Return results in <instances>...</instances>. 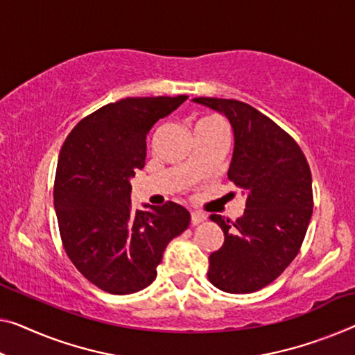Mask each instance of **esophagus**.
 Instances as JSON below:
<instances>
[{"label":"esophagus","mask_w":355,"mask_h":355,"mask_svg":"<svg viewBox=\"0 0 355 355\" xmlns=\"http://www.w3.org/2000/svg\"><path fill=\"white\" fill-rule=\"evenodd\" d=\"M204 220H205V215L202 214V211H191V223L193 225L202 223Z\"/></svg>","instance_id":"34e87169"}]
</instances>
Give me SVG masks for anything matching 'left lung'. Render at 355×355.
Here are the masks:
<instances>
[{"label": "left lung", "instance_id": "left-lung-1", "mask_svg": "<svg viewBox=\"0 0 355 355\" xmlns=\"http://www.w3.org/2000/svg\"><path fill=\"white\" fill-rule=\"evenodd\" d=\"M230 119L234 153L228 178L247 196L231 221L210 215L225 242L209 257L207 277L228 293H253L276 280L298 255L313 215V177L295 139L248 103L196 97Z\"/></svg>", "mask_w": 355, "mask_h": 355}]
</instances>
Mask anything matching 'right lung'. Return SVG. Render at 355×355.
I'll return each instance as SVG.
<instances>
[{
  "label": "right lung",
  "mask_w": 355,
  "mask_h": 355,
  "mask_svg": "<svg viewBox=\"0 0 355 355\" xmlns=\"http://www.w3.org/2000/svg\"><path fill=\"white\" fill-rule=\"evenodd\" d=\"M187 98H121L79 121L63 141L54 182L60 239L78 271L103 292L148 287L164 248L189 226V211L172 200L132 210L129 182L145 166L148 132Z\"/></svg>",
  "instance_id": "add662e5"
}]
</instances>
